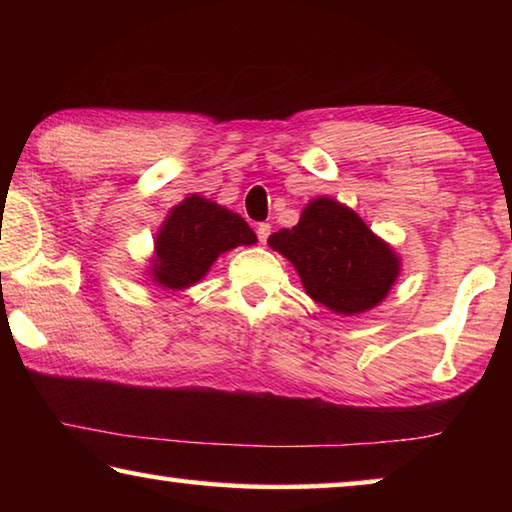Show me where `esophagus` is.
<instances>
[{
	"instance_id": "obj_1",
	"label": "esophagus",
	"mask_w": 512,
	"mask_h": 512,
	"mask_svg": "<svg viewBox=\"0 0 512 512\" xmlns=\"http://www.w3.org/2000/svg\"><path fill=\"white\" fill-rule=\"evenodd\" d=\"M268 235H271V225H268V223H259V225H257V239H259V244H266Z\"/></svg>"
}]
</instances>
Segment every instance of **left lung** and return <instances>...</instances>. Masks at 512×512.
Masks as SVG:
<instances>
[{"instance_id": "1", "label": "left lung", "mask_w": 512, "mask_h": 512, "mask_svg": "<svg viewBox=\"0 0 512 512\" xmlns=\"http://www.w3.org/2000/svg\"><path fill=\"white\" fill-rule=\"evenodd\" d=\"M268 244L296 266L302 284L336 314H361L391 291L400 259L350 207L316 198L291 230L273 232Z\"/></svg>"}]
</instances>
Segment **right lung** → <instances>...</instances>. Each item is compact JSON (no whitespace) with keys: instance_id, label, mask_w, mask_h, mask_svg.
<instances>
[{"instance_id":"right-lung-1","label":"right lung","mask_w":512,"mask_h":512,"mask_svg":"<svg viewBox=\"0 0 512 512\" xmlns=\"http://www.w3.org/2000/svg\"><path fill=\"white\" fill-rule=\"evenodd\" d=\"M255 241V232L239 214L194 194L173 207L158 232L153 280L167 289H187L225 250Z\"/></svg>"}]
</instances>
